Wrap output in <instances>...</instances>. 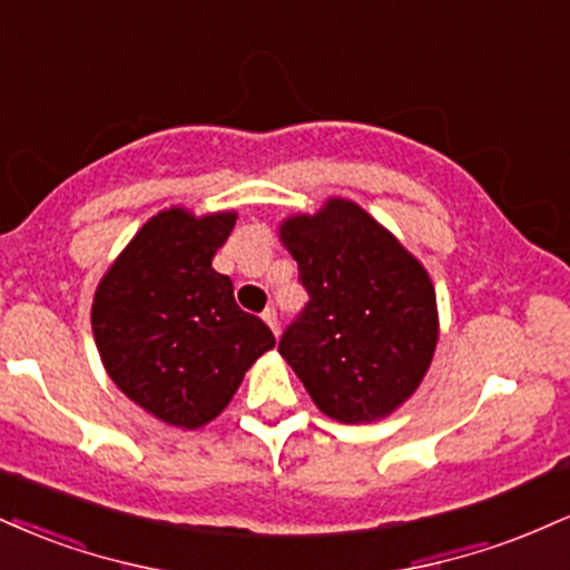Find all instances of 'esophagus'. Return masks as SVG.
<instances>
[{"instance_id": "obj_1", "label": "esophagus", "mask_w": 570, "mask_h": 570, "mask_svg": "<svg viewBox=\"0 0 570 570\" xmlns=\"http://www.w3.org/2000/svg\"><path fill=\"white\" fill-rule=\"evenodd\" d=\"M263 318H265V324L271 326V330L276 332V335H278V313H276V307L267 305V307H265V313H263Z\"/></svg>"}]
</instances>
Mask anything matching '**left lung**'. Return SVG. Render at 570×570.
Returning a JSON list of instances; mask_svg holds the SVG:
<instances>
[{
    "label": "left lung",
    "mask_w": 570,
    "mask_h": 570,
    "mask_svg": "<svg viewBox=\"0 0 570 570\" xmlns=\"http://www.w3.org/2000/svg\"><path fill=\"white\" fill-rule=\"evenodd\" d=\"M307 303L278 340L318 410L340 423L389 415L436 348L429 273L356 203L332 198L281 225Z\"/></svg>",
    "instance_id": "obj_1"
}]
</instances>
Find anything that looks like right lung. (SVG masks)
Returning a JSON list of instances; mask_svg holds the SVG:
<instances>
[{
    "label": "right lung",
    "mask_w": 570,
    "mask_h": 570,
    "mask_svg": "<svg viewBox=\"0 0 570 570\" xmlns=\"http://www.w3.org/2000/svg\"><path fill=\"white\" fill-rule=\"evenodd\" d=\"M235 214L195 219L168 208L136 233L98 284L94 337L117 389L163 423L198 429L217 417L244 372L276 345L240 311L233 281L212 267Z\"/></svg>",
    "instance_id": "1"
}]
</instances>
